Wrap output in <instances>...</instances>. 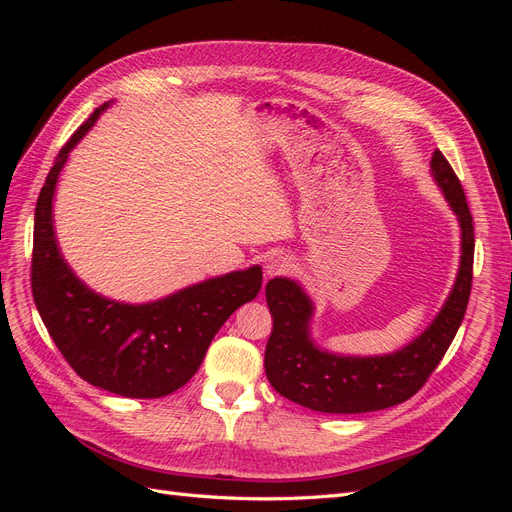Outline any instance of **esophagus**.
Wrapping results in <instances>:
<instances>
[{"label": "esophagus", "mask_w": 512, "mask_h": 512, "mask_svg": "<svg viewBox=\"0 0 512 512\" xmlns=\"http://www.w3.org/2000/svg\"><path fill=\"white\" fill-rule=\"evenodd\" d=\"M290 267H292V260H290L286 254H273V256L267 260L265 273H267V277L284 275V273L290 271Z\"/></svg>", "instance_id": "esophagus-1"}]
</instances>
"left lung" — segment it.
Segmentation results:
<instances>
[{
  "label": "left lung",
  "instance_id": "8db88e82",
  "mask_svg": "<svg viewBox=\"0 0 512 512\" xmlns=\"http://www.w3.org/2000/svg\"><path fill=\"white\" fill-rule=\"evenodd\" d=\"M431 175L461 226V265L455 286L429 329L412 344L386 356H339L309 339L314 305L303 288L275 277L265 288L273 331L265 350V371L273 389L303 408L329 414H359L404 404L423 389L457 335L472 290L474 224L461 181L436 149Z\"/></svg>",
  "mask_w": 512,
  "mask_h": 512
}]
</instances>
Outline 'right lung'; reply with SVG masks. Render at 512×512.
<instances>
[{"instance_id":"add662e5","label":"right lung","mask_w":512,"mask_h":512,"mask_svg":"<svg viewBox=\"0 0 512 512\" xmlns=\"http://www.w3.org/2000/svg\"><path fill=\"white\" fill-rule=\"evenodd\" d=\"M106 106L96 108L61 147L40 190L32 292L44 327L76 374L108 393L156 399L175 393L196 374L222 324L256 299L262 269L232 271L145 305L104 299L72 273L55 241L53 194L68 153Z\"/></svg>"}]
</instances>
